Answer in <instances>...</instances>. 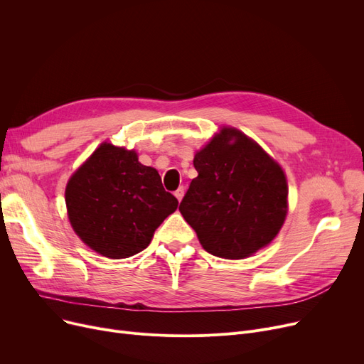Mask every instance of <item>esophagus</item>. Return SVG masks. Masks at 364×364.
<instances>
[{"mask_svg": "<svg viewBox=\"0 0 364 364\" xmlns=\"http://www.w3.org/2000/svg\"><path fill=\"white\" fill-rule=\"evenodd\" d=\"M174 195H176V198L178 199V202L183 199V196H184V187L181 186V187H178L176 192H174Z\"/></svg>", "mask_w": 364, "mask_h": 364, "instance_id": "34e87169", "label": "esophagus"}]
</instances>
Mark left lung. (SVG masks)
Here are the masks:
<instances>
[{
	"mask_svg": "<svg viewBox=\"0 0 364 364\" xmlns=\"http://www.w3.org/2000/svg\"><path fill=\"white\" fill-rule=\"evenodd\" d=\"M198 177L180 203L203 250L240 259L269 245L288 211L279 164L243 132L223 128L195 155Z\"/></svg>",
	"mask_w": 364,
	"mask_h": 364,
	"instance_id": "1",
	"label": "left lung"
}]
</instances>
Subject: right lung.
<instances>
[{
    "instance_id": "add662e5",
    "label": "right lung",
    "mask_w": 364,
    "mask_h": 364,
    "mask_svg": "<svg viewBox=\"0 0 364 364\" xmlns=\"http://www.w3.org/2000/svg\"><path fill=\"white\" fill-rule=\"evenodd\" d=\"M75 233L103 257L121 259L141 252L153 233L178 206L155 168L137 153L103 143L66 187Z\"/></svg>"
}]
</instances>
